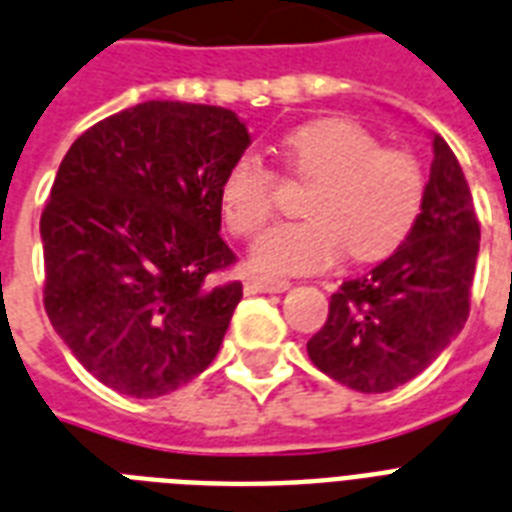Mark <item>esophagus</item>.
Listing matches in <instances>:
<instances>
[{
    "instance_id": "obj_1",
    "label": "esophagus",
    "mask_w": 512,
    "mask_h": 512,
    "mask_svg": "<svg viewBox=\"0 0 512 512\" xmlns=\"http://www.w3.org/2000/svg\"><path fill=\"white\" fill-rule=\"evenodd\" d=\"M286 289H289V281H284V278L247 276V281H244V292L247 294H276L286 292Z\"/></svg>"
}]
</instances>
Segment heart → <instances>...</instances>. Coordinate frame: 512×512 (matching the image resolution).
I'll return each instance as SVG.
<instances>
[{"mask_svg":"<svg viewBox=\"0 0 512 512\" xmlns=\"http://www.w3.org/2000/svg\"><path fill=\"white\" fill-rule=\"evenodd\" d=\"M292 176L313 181L305 220L278 223L252 247V268L268 276L313 273L350 249L355 260L392 255L418 223L426 173L407 149L381 141L355 120L326 118L294 128L278 144ZM276 173L247 152L223 173L218 205L234 236H255L276 207Z\"/></svg>","mask_w":512,"mask_h":512,"instance_id":"heart-1","label":"heart"}]
</instances>
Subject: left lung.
Returning <instances> with one entry per match:
<instances>
[{"instance_id":"1","label":"left lung","mask_w":512,"mask_h":512,"mask_svg":"<svg viewBox=\"0 0 512 512\" xmlns=\"http://www.w3.org/2000/svg\"><path fill=\"white\" fill-rule=\"evenodd\" d=\"M479 239L463 168L434 134L418 223L392 257L331 294L328 321L307 342L315 368L365 394L426 371L468 321Z\"/></svg>"}]
</instances>
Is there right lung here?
Here are the masks:
<instances>
[{
  "mask_svg": "<svg viewBox=\"0 0 512 512\" xmlns=\"http://www.w3.org/2000/svg\"><path fill=\"white\" fill-rule=\"evenodd\" d=\"M249 147L236 112L141 102L83 131L41 213L44 307L78 363L128 397H162L213 363L242 284L220 239L223 173Z\"/></svg>",
  "mask_w": 512,
  "mask_h": 512,
  "instance_id": "1",
  "label": "right lung"
}]
</instances>
